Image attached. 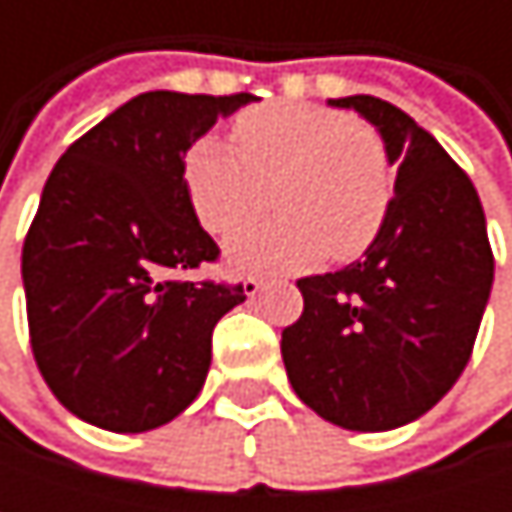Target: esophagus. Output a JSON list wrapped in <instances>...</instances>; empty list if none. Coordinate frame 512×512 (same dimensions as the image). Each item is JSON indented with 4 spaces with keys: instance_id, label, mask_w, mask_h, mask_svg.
<instances>
[{
    "instance_id": "1",
    "label": "esophagus",
    "mask_w": 512,
    "mask_h": 512,
    "mask_svg": "<svg viewBox=\"0 0 512 512\" xmlns=\"http://www.w3.org/2000/svg\"><path fill=\"white\" fill-rule=\"evenodd\" d=\"M260 290H263V278H255V275H249V278L243 281V293H246L249 299H252V296H257Z\"/></svg>"
}]
</instances>
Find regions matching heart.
Here are the masks:
<instances>
[{
  "label": "heart",
  "instance_id": "heart-1",
  "mask_svg": "<svg viewBox=\"0 0 512 512\" xmlns=\"http://www.w3.org/2000/svg\"><path fill=\"white\" fill-rule=\"evenodd\" d=\"M237 148L201 139L183 180L198 222L228 234L269 204L275 216L240 228L228 246L237 272L302 269L326 252L361 255L379 234L394 177L379 133L344 112L311 103H263L234 121Z\"/></svg>",
  "mask_w": 512,
  "mask_h": 512
}]
</instances>
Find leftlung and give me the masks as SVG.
<instances>
[{
  "label": "left lung",
  "instance_id": "8db88e82",
  "mask_svg": "<svg viewBox=\"0 0 512 512\" xmlns=\"http://www.w3.org/2000/svg\"><path fill=\"white\" fill-rule=\"evenodd\" d=\"M358 112L397 165L388 216L350 266L299 278L302 317L281 332L299 400L329 424L385 433L418 421L460 379L489 302L495 260L468 174L403 109L370 97Z\"/></svg>",
  "mask_w": 512,
  "mask_h": 512
}]
</instances>
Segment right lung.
Segmentation results:
<instances>
[{
  "instance_id": "add662e5",
  "label": "right lung",
  "mask_w": 512,
  "mask_h": 512,
  "mask_svg": "<svg viewBox=\"0 0 512 512\" xmlns=\"http://www.w3.org/2000/svg\"><path fill=\"white\" fill-rule=\"evenodd\" d=\"M252 100L145 91L55 162L23 243V290L38 370L85 424L156 430L204 388L213 326L246 293L168 278L219 257L183 156Z\"/></svg>"
}]
</instances>
